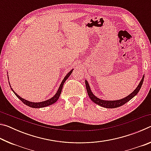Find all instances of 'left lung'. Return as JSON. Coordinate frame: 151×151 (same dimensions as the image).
<instances>
[{
    "label": "left lung",
    "mask_w": 151,
    "mask_h": 151,
    "mask_svg": "<svg viewBox=\"0 0 151 151\" xmlns=\"http://www.w3.org/2000/svg\"><path fill=\"white\" fill-rule=\"evenodd\" d=\"M144 77H145V75H143L141 81H140V82L139 84V85H138L137 87L134 89V91L132 92V93H131L127 96L124 97V98L122 99H119V100H116V101H105V100H102V99L97 98V97L94 95L93 93H92L90 86H89L88 81L86 80H85V85H86V91H87L88 95L89 96V98L91 99L92 101L94 102V103H96L99 106L104 107V108L114 109V108H117V107L122 106L125 103H127L128 101H129L131 99L133 98L134 96L137 95V93L139 92L140 88H141L143 81H144Z\"/></svg>",
    "instance_id": "8db88e82"
}]
</instances>
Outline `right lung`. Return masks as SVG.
I'll list each match as a JSON object with an SVG mask.
<instances>
[{"label":"right lung","instance_id":"obj_1","mask_svg":"<svg viewBox=\"0 0 151 151\" xmlns=\"http://www.w3.org/2000/svg\"><path fill=\"white\" fill-rule=\"evenodd\" d=\"M73 69L71 70L70 72L65 76V77L64 78V79L62 81V83H61V84L60 85L59 88H58V89L57 93H56L55 95L52 97V98L48 99V100H47V101H42V102H39V103H34V102H30V101H29L27 100H25V99H22V97H20L19 95V94H17L16 93H15V92L13 91V89H12V88H11V89H12V91H13V93H14L15 95H16L18 97V98H19L20 100L22 102V103L26 104V105L29 106L30 107H32V108H42V107H45V106L51 105V104H54L55 103H56V102L58 101V99H59V96L60 95L61 91H62L64 83H65V82L66 81V79L68 78V76H69L71 75V73H73ZM8 77H9V76H8Z\"/></svg>","mask_w":151,"mask_h":151}]
</instances>
